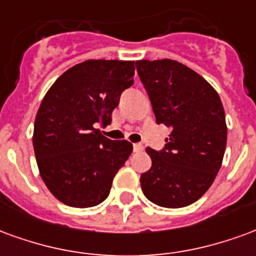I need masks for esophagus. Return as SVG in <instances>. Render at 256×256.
Instances as JSON below:
<instances>
[{
	"label": "esophagus",
	"instance_id": "obj_1",
	"mask_svg": "<svg viewBox=\"0 0 256 256\" xmlns=\"http://www.w3.org/2000/svg\"><path fill=\"white\" fill-rule=\"evenodd\" d=\"M144 150V146L142 144V143H135L134 144V151H136V152H140V151Z\"/></svg>",
	"mask_w": 256,
	"mask_h": 256
}]
</instances>
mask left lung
Masks as SVG:
<instances>
[{"instance_id": "8db88e82", "label": "left lung", "mask_w": 256, "mask_h": 256, "mask_svg": "<svg viewBox=\"0 0 256 256\" xmlns=\"http://www.w3.org/2000/svg\"><path fill=\"white\" fill-rule=\"evenodd\" d=\"M156 124L170 126L162 150L147 148L152 165L142 191L156 206L186 207L210 188L222 164L226 122L220 95L200 74L173 60L136 61Z\"/></svg>"}]
</instances>
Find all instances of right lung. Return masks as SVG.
Instances as JSON below:
<instances>
[{
	"label": "right lung",
	"mask_w": 256,
	"mask_h": 256,
	"mask_svg": "<svg viewBox=\"0 0 256 256\" xmlns=\"http://www.w3.org/2000/svg\"><path fill=\"white\" fill-rule=\"evenodd\" d=\"M134 74V61L88 60L61 74L44 95L34 126V151L46 187L66 206L104 202L130 156V142L108 139L98 126L109 124Z\"/></svg>",
	"instance_id": "add662e5"
}]
</instances>
